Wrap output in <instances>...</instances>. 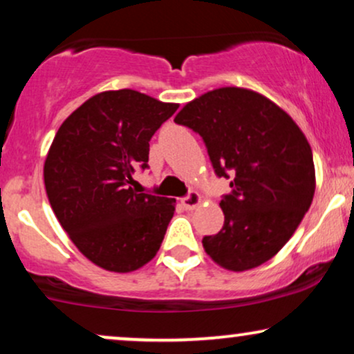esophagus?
Here are the masks:
<instances>
[{
  "label": "esophagus",
  "instance_id": "34e87169",
  "mask_svg": "<svg viewBox=\"0 0 354 354\" xmlns=\"http://www.w3.org/2000/svg\"><path fill=\"white\" fill-rule=\"evenodd\" d=\"M181 204H183V207H185L186 211H193L199 206V204H201V194L191 193V194L186 196V198L181 199Z\"/></svg>",
  "mask_w": 354,
  "mask_h": 354
}]
</instances>
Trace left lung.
I'll use <instances>...</instances> for the list:
<instances>
[{
	"label": "left lung",
	"instance_id": "left-lung-1",
	"mask_svg": "<svg viewBox=\"0 0 354 354\" xmlns=\"http://www.w3.org/2000/svg\"><path fill=\"white\" fill-rule=\"evenodd\" d=\"M174 122L203 136L218 176L229 178L224 225L203 247L232 272L270 261L297 231L315 194L312 148L293 118L262 93L221 87L188 102Z\"/></svg>",
	"mask_w": 354,
	"mask_h": 354
}]
</instances>
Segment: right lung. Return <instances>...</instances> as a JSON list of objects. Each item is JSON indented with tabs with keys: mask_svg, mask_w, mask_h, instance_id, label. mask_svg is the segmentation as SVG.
Instances as JSON below:
<instances>
[{
	"mask_svg": "<svg viewBox=\"0 0 354 354\" xmlns=\"http://www.w3.org/2000/svg\"><path fill=\"white\" fill-rule=\"evenodd\" d=\"M178 104L122 88L75 109L55 133L44 185L55 218L92 263L133 272L160 250L176 199L136 193L135 169L147 168L150 140Z\"/></svg>",
	"mask_w": 354,
	"mask_h": 354,
	"instance_id": "1",
	"label": "right lung"
}]
</instances>
